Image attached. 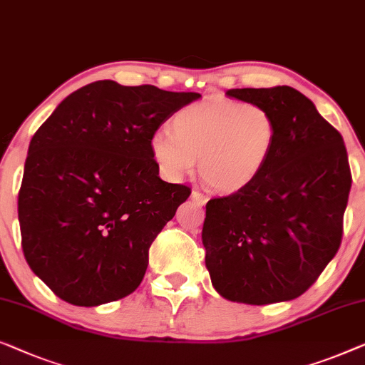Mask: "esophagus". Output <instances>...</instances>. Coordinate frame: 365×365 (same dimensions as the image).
Segmentation results:
<instances>
[{
  "mask_svg": "<svg viewBox=\"0 0 365 365\" xmlns=\"http://www.w3.org/2000/svg\"><path fill=\"white\" fill-rule=\"evenodd\" d=\"M191 197H192L194 202H197L199 205H204L205 202H207V195H204L202 192H199V191H192Z\"/></svg>",
  "mask_w": 365,
  "mask_h": 365,
  "instance_id": "34e87169",
  "label": "esophagus"
}]
</instances>
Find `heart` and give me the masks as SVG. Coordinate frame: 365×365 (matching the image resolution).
<instances>
[{
	"mask_svg": "<svg viewBox=\"0 0 365 365\" xmlns=\"http://www.w3.org/2000/svg\"><path fill=\"white\" fill-rule=\"evenodd\" d=\"M277 141L272 113L257 103L239 100H200L173 117V133L158 130L150 150L163 176L179 181L199 174L219 192H237L255 181L265 170Z\"/></svg>",
	"mask_w": 365,
	"mask_h": 365,
	"instance_id": "heart-1",
	"label": "heart"
}]
</instances>
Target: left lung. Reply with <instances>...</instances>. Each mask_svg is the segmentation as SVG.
I'll list each match as a JSON object with an SVG mask.
<instances>
[{
  "label": "left lung",
  "instance_id": "1",
  "mask_svg": "<svg viewBox=\"0 0 365 365\" xmlns=\"http://www.w3.org/2000/svg\"><path fill=\"white\" fill-rule=\"evenodd\" d=\"M225 95L265 107L277 141L250 186L205 205L210 282L237 303L294 299L339 250L352 182L344 140L293 87L230 88Z\"/></svg>",
  "mask_w": 365,
  "mask_h": 365
}]
</instances>
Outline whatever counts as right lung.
I'll return each mask as SVG.
<instances>
[{
	"label": "right lung",
	"instance_id": "obj_1",
	"mask_svg": "<svg viewBox=\"0 0 365 365\" xmlns=\"http://www.w3.org/2000/svg\"><path fill=\"white\" fill-rule=\"evenodd\" d=\"M199 97L97 81L36 131L18 197L21 244L61 299L98 306L138 288L153 240L191 194L160 178L150 138Z\"/></svg>",
	"mask_w": 365,
	"mask_h": 365
}]
</instances>
